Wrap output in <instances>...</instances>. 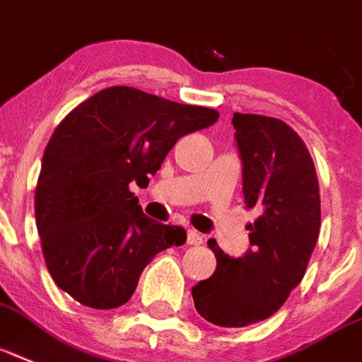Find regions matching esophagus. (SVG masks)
<instances>
[{
    "instance_id": "obj_1",
    "label": "esophagus",
    "mask_w": 362,
    "mask_h": 362,
    "mask_svg": "<svg viewBox=\"0 0 362 362\" xmlns=\"http://www.w3.org/2000/svg\"><path fill=\"white\" fill-rule=\"evenodd\" d=\"M203 242V237L199 235L198 231H194V229H188L187 231V244H190V246H199Z\"/></svg>"
}]
</instances>
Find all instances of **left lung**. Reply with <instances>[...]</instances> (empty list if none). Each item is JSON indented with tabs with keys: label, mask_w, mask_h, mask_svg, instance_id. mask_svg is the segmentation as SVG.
<instances>
[{
	"label": "left lung",
	"mask_w": 362,
	"mask_h": 362,
	"mask_svg": "<svg viewBox=\"0 0 362 362\" xmlns=\"http://www.w3.org/2000/svg\"><path fill=\"white\" fill-rule=\"evenodd\" d=\"M242 192L261 216L247 226L252 247L238 259L213 247L216 270L192 288L207 322L244 327L272 316L303 279L320 233V190L303 140L277 118L233 115Z\"/></svg>",
	"instance_id": "obj_1"
}]
</instances>
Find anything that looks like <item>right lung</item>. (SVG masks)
<instances>
[{
	"label": "right lung",
	"mask_w": 362,
	"mask_h": 362,
	"mask_svg": "<svg viewBox=\"0 0 362 362\" xmlns=\"http://www.w3.org/2000/svg\"><path fill=\"white\" fill-rule=\"evenodd\" d=\"M218 116L207 107L110 86L57 125L42 157L35 218L59 288L92 309H115L129 301L157 253L185 244L183 228L142 213L129 183H149L183 134Z\"/></svg>",
	"instance_id": "right-lung-1"
}]
</instances>
